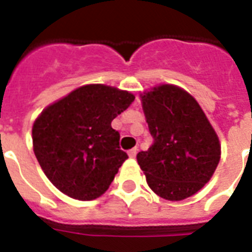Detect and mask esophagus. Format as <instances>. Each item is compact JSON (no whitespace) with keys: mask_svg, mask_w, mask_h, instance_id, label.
Returning a JSON list of instances; mask_svg holds the SVG:
<instances>
[{"mask_svg":"<svg viewBox=\"0 0 252 252\" xmlns=\"http://www.w3.org/2000/svg\"><path fill=\"white\" fill-rule=\"evenodd\" d=\"M136 148H132V150H130L128 151V156H130V158H135V156H136Z\"/></svg>","mask_w":252,"mask_h":252,"instance_id":"1","label":"esophagus"}]
</instances>
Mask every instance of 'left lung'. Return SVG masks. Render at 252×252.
Masks as SVG:
<instances>
[{
	"label": "left lung",
	"instance_id": "obj_1",
	"mask_svg": "<svg viewBox=\"0 0 252 252\" xmlns=\"http://www.w3.org/2000/svg\"><path fill=\"white\" fill-rule=\"evenodd\" d=\"M154 144L136 155L147 183L166 200L198 192L215 173L221 147L216 132L192 96L162 84L142 96Z\"/></svg>",
	"mask_w": 252,
	"mask_h": 252
}]
</instances>
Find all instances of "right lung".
Segmentation results:
<instances>
[{"label":"right lung","mask_w":252,"mask_h":252,"mask_svg":"<svg viewBox=\"0 0 252 252\" xmlns=\"http://www.w3.org/2000/svg\"><path fill=\"white\" fill-rule=\"evenodd\" d=\"M134 98L127 91L90 84L44 109L32 127L33 152L58 190L79 200L108 190L128 158L112 121Z\"/></svg>","instance_id":"add662e5"}]
</instances>
